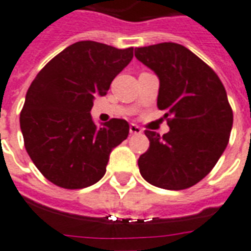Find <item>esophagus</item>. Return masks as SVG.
Here are the masks:
<instances>
[{
    "instance_id": "esophagus-1",
    "label": "esophagus",
    "mask_w": 251,
    "mask_h": 251,
    "mask_svg": "<svg viewBox=\"0 0 251 251\" xmlns=\"http://www.w3.org/2000/svg\"><path fill=\"white\" fill-rule=\"evenodd\" d=\"M129 131H130V134H141V133H142V129H141L140 126L131 124L130 127H129Z\"/></svg>"
}]
</instances>
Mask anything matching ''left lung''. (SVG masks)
I'll return each mask as SVG.
<instances>
[{"label":"left lung","instance_id":"8db88e82","mask_svg":"<svg viewBox=\"0 0 251 251\" xmlns=\"http://www.w3.org/2000/svg\"><path fill=\"white\" fill-rule=\"evenodd\" d=\"M137 59L159 78L157 106L170 131L145 130L150 146L138 159L141 176L168 190H183L206 177L229 144L233 110L215 72L174 42L137 48Z\"/></svg>","mask_w":251,"mask_h":251}]
</instances>
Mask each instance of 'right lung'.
I'll return each mask as SVG.
<instances>
[{"label": "right lung", "mask_w": 251, "mask_h": 251, "mask_svg": "<svg viewBox=\"0 0 251 251\" xmlns=\"http://www.w3.org/2000/svg\"><path fill=\"white\" fill-rule=\"evenodd\" d=\"M133 58V48L79 41L41 69L20 114L24 144L42 176L64 189H82L106 172L111 149L129 135L125 120L97 126L93 98L106 96L110 83Z\"/></svg>", "instance_id": "right-lung-1"}]
</instances>
